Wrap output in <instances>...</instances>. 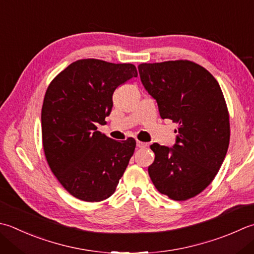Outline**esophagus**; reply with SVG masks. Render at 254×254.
Here are the masks:
<instances>
[{
    "instance_id": "obj_1",
    "label": "esophagus",
    "mask_w": 254,
    "mask_h": 254,
    "mask_svg": "<svg viewBox=\"0 0 254 254\" xmlns=\"http://www.w3.org/2000/svg\"><path fill=\"white\" fill-rule=\"evenodd\" d=\"M136 146L138 148H144V147H147L148 144L147 143H144V142H141V141H137L136 142Z\"/></svg>"
}]
</instances>
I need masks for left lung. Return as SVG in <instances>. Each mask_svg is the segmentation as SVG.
<instances>
[{"instance_id":"left-lung-1","label":"left lung","mask_w":254,"mask_h":254,"mask_svg":"<svg viewBox=\"0 0 254 254\" xmlns=\"http://www.w3.org/2000/svg\"><path fill=\"white\" fill-rule=\"evenodd\" d=\"M144 88L155 99L162 119L178 123L173 147L154 143L148 175L161 193L187 200L213 181L230 140L229 113L219 83L190 61L138 64Z\"/></svg>"}]
</instances>
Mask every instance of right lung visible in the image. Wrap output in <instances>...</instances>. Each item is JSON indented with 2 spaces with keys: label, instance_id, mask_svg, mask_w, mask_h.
<instances>
[{
  "label": "right lung",
  "instance_id": "right-lung-1",
  "mask_svg": "<svg viewBox=\"0 0 254 254\" xmlns=\"http://www.w3.org/2000/svg\"><path fill=\"white\" fill-rule=\"evenodd\" d=\"M136 76L132 64L90 58L70 64L49 83L42 108L45 156L58 182L78 199H107L127 167L135 140H112L96 124L106 123L114 90Z\"/></svg>",
  "mask_w": 254,
  "mask_h": 254
}]
</instances>
